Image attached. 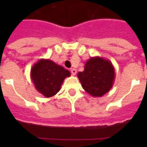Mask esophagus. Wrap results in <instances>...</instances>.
Here are the masks:
<instances>
[{
  "instance_id": "esophagus-1",
  "label": "esophagus",
  "mask_w": 147,
  "mask_h": 147,
  "mask_svg": "<svg viewBox=\"0 0 147 147\" xmlns=\"http://www.w3.org/2000/svg\"><path fill=\"white\" fill-rule=\"evenodd\" d=\"M71 73L72 76H76V74L77 73V70L76 69H71Z\"/></svg>"
}]
</instances>
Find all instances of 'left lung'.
<instances>
[{"mask_svg": "<svg viewBox=\"0 0 147 147\" xmlns=\"http://www.w3.org/2000/svg\"><path fill=\"white\" fill-rule=\"evenodd\" d=\"M78 78L85 92L92 97H102L113 87L115 71L110 60L95 56L85 62V69L78 72Z\"/></svg>", "mask_w": 147, "mask_h": 147, "instance_id": "obj_1", "label": "left lung"}]
</instances>
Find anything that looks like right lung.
Listing matches in <instances>:
<instances>
[{"instance_id": "add662e5", "label": "right lung", "mask_w": 147, "mask_h": 147, "mask_svg": "<svg viewBox=\"0 0 147 147\" xmlns=\"http://www.w3.org/2000/svg\"><path fill=\"white\" fill-rule=\"evenodd\" d=\"M71 75L69 70L49 59H41L33 65L31 80L36 89L46 98L54 96L59 92L65 78Z\"/></svg>"}]
</instances>
